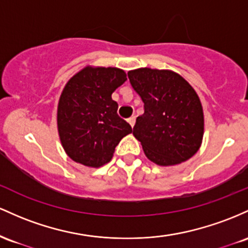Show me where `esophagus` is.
I'll return each instance as SVG.
<instances>
[{"instance_id": "34e87169", "label": "esophagus", "mask_w": 248, "mask_h": 248, "mask_svg": "<svg viewBox=\"0 0 248 248\" xmlns=\"http://www.w3.org/2000/svg\"><path fill=\"white\" fill-rule=\"evenodd\" d=\"M127 122H129V124L133 127V125H135V123H136V117H130V118L127 119Z\"/></svg>"}]
</instances>
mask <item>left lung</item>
Masks as SVG:
<instances>
[{
  "instance_id": "left-lung-1",
  "label": "left lung",
  "mask_w": 248,
  "mask_h": 248,
  "mask_svg": "<svg viewBox=\"0 0 248 248\" xmlns=\"http://www.w3.org/2000/svg\"><path fill=\"white\" fill-rule=\"evenodd\" d=\"M144 103L133 136L144 154L160 166L183 163L196 154L204 135V112L194 89L177 72L140 68L127 72Z\"/></svg>"
}]
</instances>
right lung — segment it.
Here are the masks:
<instances>
[{"mask_svg": "<svg viewBox=\"0 0 248 248\" xmlns=\"http://www.w3.org/2000/svg\"><path fill=\"white\" fill-rule=\"evenodd\" d=\"M125 80L122 69L85 66L65 84L58 102L57 127L64 151L74 161L99 168L112 159L122 138L132 132L117 115L118 104L111 98Z\"/></svg>", "mask_w": 248, "mask_h": 248, "instance_id": "1", "label": "right lung"}]
</instances>
